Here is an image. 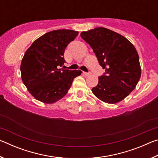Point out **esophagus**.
Listing matches in <instances>:
<instances>
[{
    "label": "esophagus",
    "mask_w": 158,
    "mask_h": 158,
    "mask_svg": "<svg viewBox=\"0 0 158 158\" xmlns=\"http://www.w3.org/2000/svg\"><path fill=\"white\" fill-rule=\"evenodd\" d=\"M83 74H84V76H89L90 74L89 73H85V72H83Z\"/></svg>",
    "instance_id": "obj_1"
}]
</instances>
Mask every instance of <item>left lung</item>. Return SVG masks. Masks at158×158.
I'll return each mask as SVG.
<instances>
[{"mask_svg":"<svg viewBox=\"0 0 158 158\" xmlns=\"http://www.w3.org/2000/svg\"><path fill=\"white\" fill-rule=\"evenodd\" d=\"M81 37L105 69L92 89L93 93L106 103L119 102L135 89L141 77L139 58L135 46L121 35L102 27L82 32Z\"/></svg>","mask_w":158,"mask_h":158,"instance_id":"left-lung-1","label":"left lung"}]
</instances>
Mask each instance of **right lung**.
<instances>
[{"instance_id": "1", "label": "right lung", "mask_w": 158, "mask_h": 158, "mask_svg": "<svg viewBox=\"0 0 158 158\" xmlns=\"http://www.w3.org/2000/svg\"><path fill=\"white\" fill-rule=\"evenodd\" d=\"M77 31L61 29L50 31L35 40L26 50L20 70L23 83L36 100L54 103L65 96L81 70L58 69L65 62L64 52Z\"/></svg>"}]
</instances>
